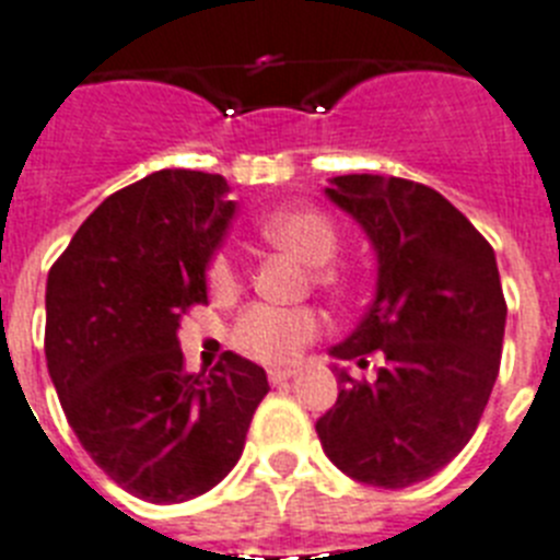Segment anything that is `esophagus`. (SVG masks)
Wrapping results in <instances>:
<instances>
[{
    "mask_svg": "<svg viewBox=\"0 0 560 560\" xmlns=\"http://www.w3.org/2000/svg\"><path fill=\"white\" fill-rule=\"evenodd\" d=\"M294 374H298L294 368H269V382L280 385V382H289Z\"/></svg>",
    "mask_w": 560,
    "mask_h": 560,
    "instance_id": "34e87169",
    "label": "esophagus"
}]
</instances>
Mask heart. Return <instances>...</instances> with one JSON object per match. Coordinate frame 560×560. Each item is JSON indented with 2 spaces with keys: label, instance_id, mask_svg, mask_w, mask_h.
<instances>
[{
  "label": "heart",
  "instance_id": "heart-1",
  "mask_svg": "<svg viewBox=\"0 0 560 560\" xmlns=\"http://www.w3.org/2000/svg\"><path fill=\"white\" fill-rule=\"evenodd\" d=\"M257 232L271 246L283 248L314 266V280L323 289L346 285V271L331 262L339 248V232L326 212L314 207L280 209V212L266 214L257 223ZM207 280L209 289L221 298L237 289L241 271L226 248L209 260ZM319 328H323V317L314 308H305V305L303 308H277V305L257 303L248 305L246 312L234 319L229 339L243 357H252L266 365H285L298 360L300 351L317 337Z\"/></svg>",
  "mask_w": 560,
  "mask_h": 560
}]
</instances>
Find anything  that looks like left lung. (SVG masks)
<instances>
[{
  "instance_id": "8db88e82",
  "label": "left lung",
  "mask_w": 560,
  "mask_h": 560,
  "mask_svg": "<svg viewBox=\"0 0 560 560\" xmlns=\"http://www.w3.org/2000/svg\"><path fill=\"white\" fill-rule=\"evenodd\" d=\"M328 198L376 248V298L337 360L382 351L374 382L339 371L317 419L323 451L365 485L430 479L470 442L495 385L508 303L493 246L436 189L382 175H337Z\"/></svg>"
}]
</instances>
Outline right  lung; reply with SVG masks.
<instances>
[{"mask_svg": "<svg viewBox=\"0 0 560 560\" xmlns=\"http://www.w3.org/2000/svg\"><path fill=\"white\" fill-rule=\"evenodd\" d=\"M223 175L161 170L109 195L47 275V371L81 447L152 504L212 490L237 465L266 371L226 351L186 374L180 319L234 203Z\"/></svg>", "mask_w": 560, "mask_h": 560, "instance_id": "obj_1", "label": "right lung"}]
</instances>
